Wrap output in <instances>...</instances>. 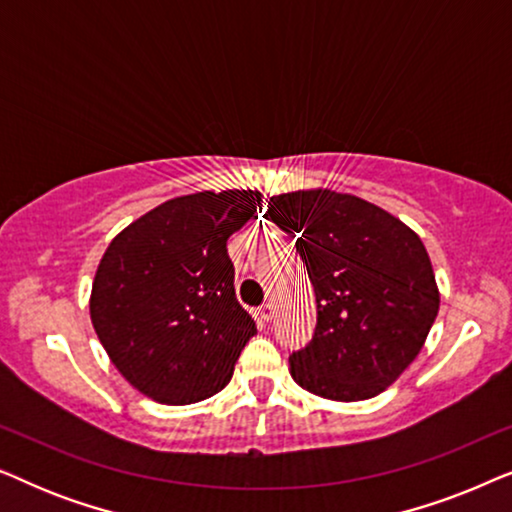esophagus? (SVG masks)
Wrapping results in <instances>:
<instances>
[{"mask_svg":"<svg viewBox=\"0 0 512 512\" xmlns=\"http://www.w3.org/2000/svg\"><path fill=\"white\" fill-rule=\"evenodd\" d=\"M258 312H261V319H263V321H272V319H275V305H272V303L261 305V307H258Z\"/></svg>","mask_w":512,"mask_h":512,"instance_id":"obj_1","label":"esophagus"}]
</instances>
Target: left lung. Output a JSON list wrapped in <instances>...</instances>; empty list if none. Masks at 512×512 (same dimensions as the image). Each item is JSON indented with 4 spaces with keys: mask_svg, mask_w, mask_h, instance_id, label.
Listing matches in <instances>:
<instances>
[{
    "mask_svg": "<svg viewBox=\"0 0 512 512\" xmlns=\"http://www.w3.org/2000/svg\"><path fill=\"white\" fill-rule=\"evenodd\" d=\"M268 216L296 237L317 328L289 356L300 387L331 401L382 394L415 361L440 307L415 230L373 202L328 188L272 195Z\"/></svg>",
    "mask_w": 512,
    "mask_h": 512,
    "instance_id": "left-lung-1",
    "label": "left lung"
}]
</instances>
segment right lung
<instances>
[{
  "mask_svg": "<svg viewBox=\"0 0 512 512\" xmlns=\"http://www.w3.org/2000/svg\"><path fill=\"white\" fill-rule=\"evenodd\" d=\"M261 207L258 191L167 200L118 233L97 265L90 319L137 391L167 405L219 394L256 333L237 303L226 242Z\"/></svg>",
  "mask_w": 512,
  "mask_h": 512,
  "instance_id": "right-lung-1",
  "label": "right lung"
}]
</instances>
